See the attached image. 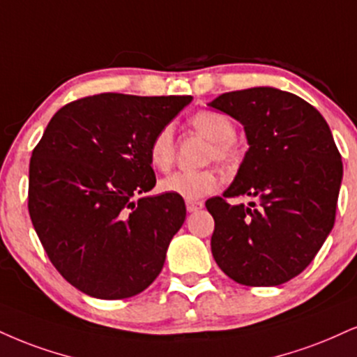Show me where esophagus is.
<instances>
[{
	"mask_svg": "<svg viewBox=\"0 0 357 357\" xmlns=\"http://www.w3.org/2000/svg\"><path fill=\"white\" fill-rule=\"evenodd\" d=\"M203 203H201V201H186V209H188V213H195V211H197V209H201L203 208Z\"/></svg>",
	"mask_w": 357,
	"mask_h": 357,
	"instance_id": "obj_1",
	"label": "esophagus"
}]
</instances>
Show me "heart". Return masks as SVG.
<instances>
[{
    "instance_id": "b5f03b06",
    "label": "heart",
    "mask_w": 357,
    "mask_h": 357,
    "mask_svg": "<svg viewBox=\"0 0 357 357\" xmlns=\"http://www.w3.org/2000/svg\"><path fill=\"white\" fill-rule=\"evenodd\" d=\"M191 124L196 131L213 141L209 149V160L218 161L220 165H234L238 161V148H236V126L226 114L213 109H203L191 118ZM176 154L174 131L171 126H162L153 136L148 148L149 162L160 171H167L173 165ZM221 178L216 171H176L161 179V191L186 197L188 201L199 199L206 195H211L220 188Z\"/></svg>"
}]
</instances>
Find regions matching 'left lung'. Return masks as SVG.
<instances>
[{
	"instance_id": "8db88e82",
	"label": "left lung",
	"mask_w": 357,
	"mask_h": 357,
	"mask_svg": "<svg viewBox=\"0 0 357 357\" xmlns=\"http://www.w3.org/2000/svg\"><path fill=\"white\" fill-rule=\"evenodd\" d=\"M209 106L238 119L249 143L233 184L206 201L214 261L239 284L279 286L307 268L333 229L341 154L319 111L293 93L249 88ZM248 195V206L229 203Z\"/></svg>"
}]
</instances>
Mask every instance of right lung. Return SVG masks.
I'll return each mask as SVG.
<instances>
[{"label":"right lung","instance_id":"obj_1","mask_svg":"<svg viewBox=\"0 0 357 357\" xmlns=\"http://www.w3.org/2000/svg\"><path fill=\"white\" fill-rule=\"evenodd\" d=\"M191 96L101 93L56 113L29 161L28 211L58 273L100 299L144 291L186 220L181 196H142L148 148Z\"/></svg>","mask_w":357,"mask_h":357}]
</instances>
